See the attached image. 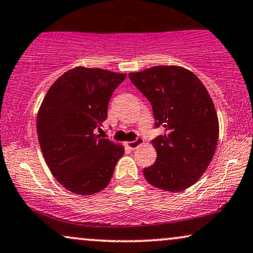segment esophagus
Returning <instances> with one entry per match:
<instances>
[{"label":"esophagus","mask_w":253,"mask_h":253,"mask_svg":"<svg viewBox=\"0 0 253 253\" xmlns=\"http://www.w3.org/2000/svg\"><path fill=\"white\" fill-rule=\"evenodd\" d=\"M144 144V139L143 138H136L134 141H130V143H128L127 145H128V147L130 150H135L136 147H139L140 145Z\"/></svg>","instance_id":"obj_1"}]
</instances>
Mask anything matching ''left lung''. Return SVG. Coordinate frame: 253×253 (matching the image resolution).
<instances>
[{"instance_id":"1","label":"left lung","mask_w":253,"mask_h":253,"mask_svg":"<svg viewBox=\"0 0 253 253\" xmlns=\"http://www.w3.org/2000/svg\"><path fill=\"white\" fill-rule=\"evenodd\" d=\"M128 76L150 101L156 127L167 130L152 140L157 159L144 169L145 178L167 191L187 189L207 170L219 139L210 92L195 74L182 66L158 65Z\"/></svg>"}]
</instances>
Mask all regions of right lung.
I'll return each mask as SVG.
<instances>
[{"label":"right lung","mask_w":253,"mask_h":253,"mask_svg":"<svg viewBox=\"0 0 253 253\" xmlns=\"http://www.w3.org/2000/svg\"><path fill=\"white\" fill-rule=\"evenodd\" d=\"M103 69L76 66L51 85L37 117L46 164L64 188L88 196L109 184L125 149L101 138L113 91L126 78Z\"/></svg>","instance_id":"right-lung-1"}]
</instances>
